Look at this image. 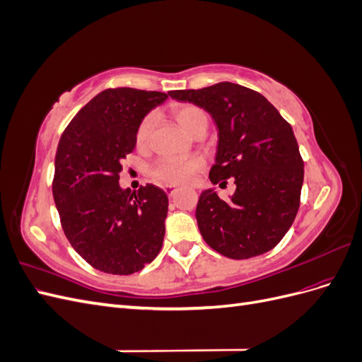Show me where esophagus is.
Returning <instances> with one entry per match:
<instances>
[{"label": "esophagus", "mask_w": 362, "mask_h": 362, "mask_svg": "<svg viewBox=\"0 0 362 362\" xmlns=\"http://www.w3.org/2000/svg\"><path fill=\"white\" fill-rule=\"evenodd\" d=\"M164 192H166L169 196H173L175 192H177V185H164Z\"/></svg>", "instance_id": "1"}]
</instances>
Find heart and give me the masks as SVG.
I'll use <instances>...</instances> for the list:
<instances>
[{"instance_id": "heart-1", "label": "heart", "mask_w": 362, "mask_h": 362, "mask_svg": "<svg viewBox=\"0 0 362 362\" xmlns=\"http://www.w3.org/2000/svg\"><path fill=\"white\" fill-rule=\"evenodd\" d=\"M173 115L175 119L178 120V124L184 129H187L190 134H194L201 127L208 124L206 113L201 107L193 104H184L177 107L173 110ZM152 127H154V117H152V115H146L139 122L134 134L137 149H146ZM202 169L204 161L199 157H164L151 168V177L160 184L180 185L189 184Z\"/></svg>"}]
</instances>
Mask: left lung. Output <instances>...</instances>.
Listing matches in <instances>:
<instances>
[{"instance_id":"8db88e82","label":"left lung","mask_w":362,"mask_h":362,"mask_svg":"<svg viewBox=\"0 0 362 362\" xmlns=\"http://www.w3.org/2000/svg\"><path fill=\"white\" fill-rule=\"evenodd\" d=\"M211 115L218 128L213 184L234 178L223 201L201 193L196 221L206 245L233 259L266 254L287 234L300 205L303 160L291 125L261 93L229 81L198 90H172Z\"/></svg>"}]
</instances>
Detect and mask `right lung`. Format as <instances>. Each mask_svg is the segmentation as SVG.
<instances>
[{
	"instance_id": "1",
	"label": "right lung",
	"mask_w": 362,
	"mask_h": 362,
	"mask_svg": "<svg viewBox=\"0 0 362 362\" xmlns=\"http://www.w3.org/2000/svg\"><path fill=\"white\" fill-rule=\"evenodd\" d=\"M168 95L133 87L98 93L64 128L56 152L52 196L64 235L89 264L131 275L163 246L168 194L154 184L122 190L119 173L136 128Z\"/></svg>"
}]
</instances>
